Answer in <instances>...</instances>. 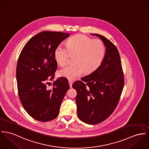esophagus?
<instances>
[{
    "mask_svg": "<svg viewBox=\"0 0 149 149\" xmlns=\"http://www.w3.org/2000/svg\"><path fill=\"white\" fill-rule=\"evenodd\" d=\"M69 86H70V87L71 88L72 87V81L71 80H69Z\"/></svg>",
    "mask_w": 149,
    "mask_h": 149,
    "instance_id": "esophagus-1",
    "label": "esophagus"
}]
</instances>
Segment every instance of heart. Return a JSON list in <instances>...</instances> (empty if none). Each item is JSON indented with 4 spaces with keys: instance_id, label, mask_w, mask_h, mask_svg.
Returning <instances> with one entry per match:
<instances>
[{
    "instance_id": "heart-1",
    "label": "heart",
    "mask_w": 149,
    "mask_h": 149,
    "mask_svg": "<svg viewBox=\"0 0 149 149\" xmlns=\"http://www.w3.org/2000/svg\"><path fill=\"white\" fill-rule=\"evenodd\" d=\"M54 56L61 66L67 65L70 56H75L74 65L58 72L60 77L73 80L80 77L84 71L91 73L99 67L105 56V47L100 40H92L86 35L78 34L69 39L67 47L62 45L58 46Z\"/></svg>"
}]
</instances>
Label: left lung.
Wrapping results in <instances>:
<instances>
[{
	"label": "left lung",
	"instance_id": "left-lung-1",
	"mask_svg": "<svg viewBox=\"0 0 149 149\" xmlns=\"http://www.w3.org/2000/svg\"><path fill=\"white\" fill-rule=\"evenodd\" d=\"M91 34L99 37L106 47L103 62L91 74L75 81L72 87L77 92L78 118L95 125L106 120L115 111L124 88V78L117 47L102 35Z\"/></svg>",
	"mask_w": 149,
	"mask_h": 149
}]
</instances>
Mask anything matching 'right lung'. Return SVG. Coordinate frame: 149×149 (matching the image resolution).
Returning a JSON list of instances; mask_svg holds the SVG:
<instances>
[{"label":"right lung","mask_w":149,"mask_h":149,"mask_svg":"<svg viewBox=\"0 0 149 149\" xmlns=\"http://www.w3.org/2000/svg\"><path fill=\"white\" fill-rule=\"evenodd\" d=\"M69 36L60 32H40L26 42L19 56L16 67L19 96L26 112L37 121L46 122L57 117L70 88L64 77L54 81L52 89L46 85L54 79L57 69L55 51Z\"/></svg>","instance_id":"obj_1"}]
</instances>
